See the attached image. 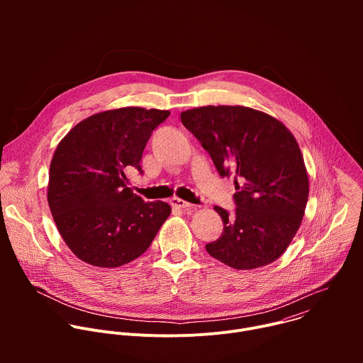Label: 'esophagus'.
Here are the masks:
<instances>
[{
  "label": "esophagus",
  "instance_id": "esophagus-1",
  "mask_svg": "<svg viewBox=\"0 0 363 363\" xmlns=\"http://www.w3.org/2000/svg\"><path fill=\"white\" fill-rule=\"evenodd\" d=\"M171 205H172V208H178V210H188V208H191V206H192L189 202H186V201L181 199V198H172L171 199Z\"/></svg>",
  "mask_w": 363,
  "mask_h": 363
}]
</instances>
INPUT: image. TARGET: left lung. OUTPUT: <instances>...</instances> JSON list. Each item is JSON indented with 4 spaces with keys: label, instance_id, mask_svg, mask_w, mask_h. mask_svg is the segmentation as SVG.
Segmentation results:
<instances>
[{
    "label": "left lung",
    "instance_id": "left-lung-1",
    "mask_svg": "<svg viewBox=\"0 0 363 363\" xmlns=\"http://www.w3.org/2000/svg\"><path fill=\"white\" fill-rule=\"evenodd\" d=\"M181 121L220 175H235V214L214 206L224 231L206 251L237 270L276 262L294 238L308 198V177L293 133L276 118L245 106H201L182 112Z\"/></svg>",
    "mask_w": 363,
    "mask_h": 363
}]
</instances>
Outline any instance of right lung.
I'll return each instance as SVG.
<instances>
[{"instance_id": "obj_1", "label": "right lung", "mask_w": 363, "mask_h": 363, "mask_svg": "<svg viewBox=\"0 0 363 363\" xmlns=\"http://www.w3.org/2000/svg\"><path fill=\"white\" fill-rule=\"evenodd\" d=\"M169 111L128 106L79 122L50 164L47 201L57 230L82 262L115 269L142 255L171 214L164 201L146 202L126 186L142 152Z\"/></svg>"}]
</instances>
